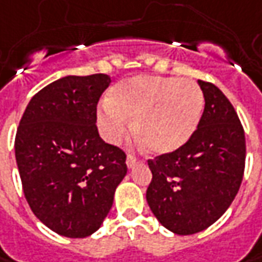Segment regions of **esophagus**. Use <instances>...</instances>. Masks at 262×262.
<instances>
[{
    "instance_id": "34e87169",
    "label": "esophagus",
    "mask_w": 262,
    "mask_h": 262,
    "mask_svg": "<svg viewBox=\"0 0 262 262\" xmlns=\"http://www.w3.org/2000/svg\"><path fill=\"white\" fill-rule=\"evenodd\" d=\"M138 162H139V161L135 158L133 155H130V154L127 155V158H126V165H127V168H133Z\"/></svg>"
}]
</instances>
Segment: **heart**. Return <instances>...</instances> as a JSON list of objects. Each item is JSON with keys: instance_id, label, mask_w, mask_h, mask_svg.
Segmentation results:
<instances>
[{"instance_id": "b5f03b06", "label": "heart", "mask_w": 262, "mask_h": 262, "mask_svg": "<svg viewBox=\"0 0 262 262\" xmlns=\"http://www.w3.org/2000/svg\"><path fill=\"white\" fill-rule=\"evenodd\" d=\"M203 94L188 79L165 77H136L123 81L110 91L97 122L103 136L119 143L130 130L154 154L180 149L199 126L203 112Z\"/></svg>"}]
</instances>
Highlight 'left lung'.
I'll return each instance as SVG.
<instances>
[{
  "mask_svg": "<svg viewBox=\"0 0 262 262\" xmlns=\"http://www.w3.org/2000/svg\"><path fill=\"white\" fill-rule=\"evenodd\" d=\"M199 85L204 112L193 136L148 161L149 207L177 235H193L217 221L238 194L245 169V133L233 105L212 82L199 79Z\"/></svg>",
  "mask_w": 262,
  "mask_h": 262,
  "instance_id": "8db88e82",
  "label": "left lung"
}]
</instances>
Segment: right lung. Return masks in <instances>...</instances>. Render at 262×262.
<instances>
[{
  "instance_id": "add662e5",
  "label": "right lung",
  "mask_w": 262,
  "mask_h": 262,
  "mask_svg": "<svg viewBox=\"0 0 262 262\" xmlns=\"http://www.w3.org/2000/svg\"><path fill=\"white\" fill-rule=\"evenodd\" d=\"M105 74L63 77L27 104L15 135L24 197L36 217L68 238L94 233L127 172L124 150L97 129V104L110 85Z\"/></svg>"
}]
</instances>
